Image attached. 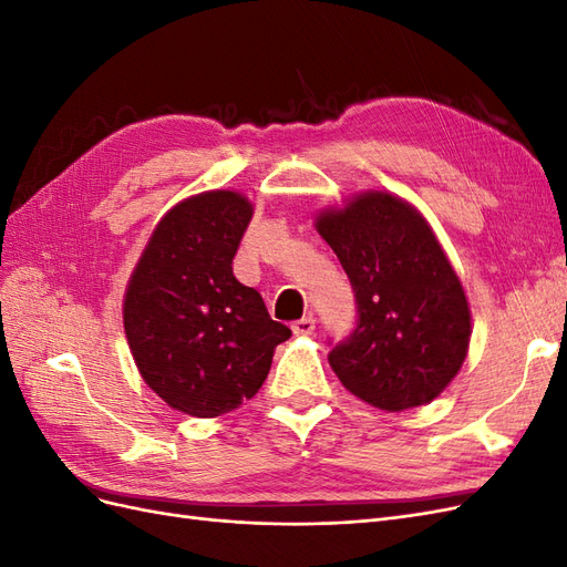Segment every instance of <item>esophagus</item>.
Here are the masks:
<instances>
[{
	"label": "esophagus",
	"mask_w": 567,
	"mask_h": 567,
	"mask_svg": "<svg viewBox=\"0 0 567 567\" xmlns=\"http://www.w3.org/2000/svg\"><path fill=\"white\" fill-rule=\"evenodd\" d=\"M290 329H293L296 336H310L315 331V319L312 317H302V319L293 321V326H290Z\"/></svg>",
	"instance_id": "obj_1"
}]
</instances>
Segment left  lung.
<instances>
[{
    "label": "left lung",
    "instance_id": "obj_1",
    "mask_svg": "<svg viewBox=\"0 0 567 567\" xmlns=\"http://www.w3.org/2000/svg\"><path fill=\"white\" fill-rule=\"evenodd\" d=\"M317 231L357 300L354 331L329 352L340 383L383 411L433 402L468 354L471 307L431 225L400 196L367 192L323 210Z\"/></svg>",
    "mask_w": 567,
    "mask_h": 567
}]
</instances>
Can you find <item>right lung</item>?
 <instances>
[{
  "label": "right lung",
  "mask_w": 567,
  "mask_h": 567,
  "mask_svg": "<svg viewBox=\"0 0 567 567\" xmlns=\"http://www.w3.org/2000/svg\"><path fill=\"white\" fill-rule=\"evenodd\" d=\"M252 217L236 192L177 203L153 229L123 302V323L144 383L182 414L215 419L262 388L290 329L234 277Z\"/></svg>",
  "instance_id": "add662e5"
}]
</instances>
